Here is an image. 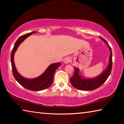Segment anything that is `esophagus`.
Returning a JSON list of instances; mask_svg holds the SVG:
<instances>
[{
	"instance_id": "esophagus-1",
	"label": "esophagus",
	"mask_w": 124,
	"mask_h": 124,
	"mask_svg": "<svg viewBox=\"0 0 124 124\" xmlns=\"http://www.w3.org/2000/svg\"><path fill=\"white\" fill-rule=\"evenodd\" d=\"M70 61H71V58H70V57H66L63 60V62L66 64L68 63Z\"/></svg>"
}]
</instances>
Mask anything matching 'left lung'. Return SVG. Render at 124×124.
Listing matches in <instances>:
<instances>
[{
	"instance_id": "8db88e82",
	"label": "left lung",
	"mask_w": 124,
	"mask_h": 124,
	"mask_svg": "<svg viewBox=\"0 0 124 124\" xmlns=\"http://www.w3.org/2000/svg\"><path fill=\"white\" fill-rule=\"evenodd\" d=\"M101 39L108 44V49L110 51V55L109 57V63L108 67L100 75L91 78H86L83 77L79 72V69L76 67H73L75 69V73L72 77L70 78L72 85L74 87L80 90L85 91H92L99 88L104 84L109 76L112 70V51L109 44L106 40L100 37Z\"/></svg>"
}]
</instances>
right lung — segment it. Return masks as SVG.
<instances>
[{"label": "right lung", "instance_id": "1", "mask_svg": "<svg viewBox=\"0 0 124 124\" xmlns=\"http://www.w3.org/2000/svg\"><path fill=\"white\" fill-rule=\"evenodd\" d=\"M34 33H36V32H32L24 34L18 39L15 43L13 48L12 51L10 60L13 74L15 79L17 81V82L23 87L27 88L28 90L34 91H38L45 90L51 86L53 81V75H54V72L56 71L57 68L61 65V63L58 62L51 64L41 75L34 78L28 79L24 78L18 73L14 64V53L21 43L29 36Z\"/></svg>", "mask_w": 124, "mask_h": 124}]
</instances>
